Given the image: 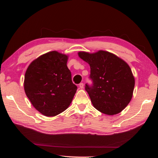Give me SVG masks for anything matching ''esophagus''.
Wrapping results in <instances>:
<instances>
[{
	"label": "esophagus",
	"mask_w": 158,
	"mask_h": 158,
	"mask_svg": "<svg viewBox=\"0 0 158 158\" xmlns=\"http://www.w3.org/2000/svg\"><path fill=\"white\" fill-rule=\"evenodd\" d=\"M84 84L83 83H80L79 84V87H80V89H83L84 88Z\"/></svg>",
	"instance_id": "1"
}]
</instances>
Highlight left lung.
Instances as JSON below:
<instances>
[{
    "mask_svg": "<svg viewBox=\"0 0 158 158\" xmlns=\"http://www.w3.org/2000/svg\"><path fill=\"white\" fill-rule=\"evenodd\" d=\"M78 56L90 66L93 86L85 84L94 107L108 115L121 113L132 98L135 80L129 65L111 52L80 51Z\"/></svg>",
    "mask_w": 158,
    "mask_h": 158,
    "instance_id": "obj_1",
    "label": "left lung"
}]
</instances>
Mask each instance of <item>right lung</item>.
Here are the masks:
<instances>
[{"mask_svg": "<svg viewBox=\"0 0 158 158\" xmlns=\"http://www.w3.org/2000/svg\"><path fill=\"white\" fill-rule=\"evenodd\" d=\"M68 59L65 54L50 51L33 60L26 71L25 93L32 106L46 117L65 111L77 90L66 65Z\"/></svg>", "mask_w": 158, "mask_h": 158, "instance_id": "1", "label": "right lung"}]
</instances>
